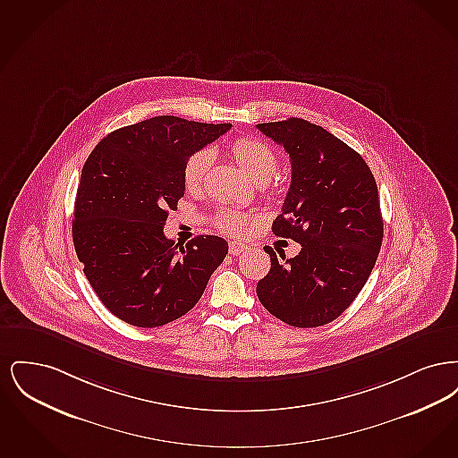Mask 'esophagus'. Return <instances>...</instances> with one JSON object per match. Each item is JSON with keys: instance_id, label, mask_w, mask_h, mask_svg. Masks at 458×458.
<instances>
[{"instance_id": "obj_1", "label": "esophagus", "mask_w": 458, "mask_h": 458, "mask_svg": "<svg viewBox=\"0 0 458 458\" xmlns=\"http://www.w3.org/2000/svg\"><path fill=\"white\" fill-rule=\"evenodd\" d=\"M247 250V245L245 243H240V242H230V254L232 256H240L242 252Z\"/></svg>"}]
</instances>
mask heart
Instances as JSON below:
<instances>
[{
	"instance_id": "heart-1",
	"label": "heart",
	"mask_w": 458,
	"mask_h": 458,
	"mask_svg": "<svg viewBox=\"0 0 458 458\" xmlns=\"http://www.w3.org/2000/svg\"><path fill=\"white\" fill-rule=\"evenodd\" d=\"M232 153L240 166L258 183L269 182L280 165L275 149L256 137H240L233 142ZM213 161L215 151L211 148H200L187 157L183 165V183L189 191H199L204 185ZM215 223L232 235H243L254 223V218L237 209H221L215 216Z\"/></svg>"
}]
</instances>
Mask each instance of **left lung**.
<instances>
[{"mask_svg": "<svg viewBox=\"0 0 458 458\" xmlns=\"http://www.w3.org/2000/svg\"><path fill=\"white\" fill-rule=\"evenodd\" d=\"M290 154L292 183L276 237L302 245L276 258L258 284L261 304L290 327H323L349 307L368 282L383 242L377 185L368 163L344 140L302 118L259 123Z\"/></svg>", "mask_w": 458, "mask_h": 458, "instance_id": "1", "label": "left lung"}]
</instances>
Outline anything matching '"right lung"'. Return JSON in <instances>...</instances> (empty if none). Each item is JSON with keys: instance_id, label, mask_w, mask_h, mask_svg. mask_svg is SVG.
<instances>
[{"instance_id": "add662e5", "label": "right lung", "mask_w": 458, "mask_h": 458, "mask_svg": "<svg viewBox=\"0 0 458 458\" xmlns=\"http://www.w3.org/2000/svg\"><path fill=\"white\" fill-rule=\"evenodd\" d=\"M230 127L154 116L111 131L89 154L72 237L89 284L118 319L139 327L178 319L228 254L221 237L178 245L163 228L185 192L187 157Z\"/></svg>"}]
</instances>
